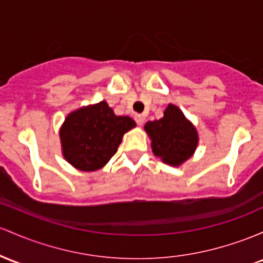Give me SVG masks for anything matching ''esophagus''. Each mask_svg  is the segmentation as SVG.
I'll use <instances>...</instances> for the list:
<instances>
[{
    "label": "esophagus",
    "mask_w": 263,
    "mask_h": 263,
    "mask_svg": "<svg viewBox=\"0 0 263 263\" xmlns=\"http://www.w3.org/2000/svg\"><path fill=\"white\" fill-rule=\"evenodd\" d=\"M135 120H136L138 126H142L143 122H145V116H143V115H136V116H135Z\"/></svg>",
    "instance_id": "1"
}]
</instances>
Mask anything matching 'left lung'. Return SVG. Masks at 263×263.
I'll use <instances>...</instances> for the list:
<instances>
[{
	"label": "left lung",
	"mask_w": 263,
	"mask_h": 263,
	"mask_svg": "<svg viewBox=\"0 0 263 263\" xmlns=\"http://www.w3.org/2000/svg\"><path fill=\"white\" fill-rule=\"evenodd\" d=\"M145 131L151 138L152 152L170 166H180L195 154L198 134L177 106L170 103L163 117L149 121Z\"/></svg>",
	"instance_id": "left-lung-1"
}]
</instances>
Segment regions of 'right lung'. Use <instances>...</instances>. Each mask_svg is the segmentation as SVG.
<instances>
[{
  "mask_svg": "<svg viewBox=\"0 0 263 263\" xmlns=\"http://www.w3.org/2000/svg\"><path fill=\"white\" fill-rule=\"evenodd\" d=\"M135 126L131 117L116 116L106 101L81 107L66 117L60 129L63 157L81 171L102 168Z\"/></svg>",
  "mask_w": 263,
  "mask_h": 263,
  "instance_id": "1",
  "label": "right lung"
}]
</instances>
